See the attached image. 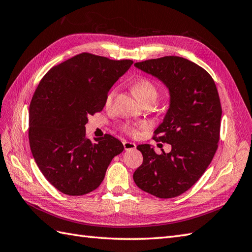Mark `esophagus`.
<instances>
[{"label":"esophagus","instance_id":"esophagus-1","mask_svg":"<svg viewBox=\"0 0 252 252\" xmlns=\"http://www.w3.org/2000/svg\"><path fill=\"white\" fill-rule=\"evenodd\" d=\"M123 147H125L126 151H132V149L136 148V145H135V143L125 141L123 142Z\"/></svg>","mask_w":252,"mask_h":252}]
</instances>
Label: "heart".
<instances>
[{
  "label": "heart",
  "mask_w": 252,
  "mask_h": 252,
  "mask_svg": "<svg viewBox=\"0 0 252 252\" xmlns=\"http://www.w3.org/2000/svg\"><path fill=\"white\" fill-rule=\"evenodd\" d=\"M132 91L134 95L137 97L138 100H141L142 103L146 100H153L155 101L158 96V88L157 85L155 84L152 80L146 79V78H141L137 79L136 81L133 83L132 85ZM115 96V91L112 90L110 92L107 94L106 99H105V104L106 106H109L112 101V98ZM123 130H125L126 133H129L131 135H136L137 131L130 125H126L123 126Z\"/></svg>",
  "instance_id": "b5f03b06"
}]
</instances>
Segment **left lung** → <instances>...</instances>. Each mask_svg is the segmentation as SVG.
<instances>
[{
    "label": "left lung",
    "mask_w": 252,
    "mask_h": 252,
    "mask_svg": "<svg viewBox=\"0 0 252 252\" xmlns=\"http://www.w3.org/2000/svg\"><path fill=\"white\" fill-rule=\"evenodd\" d=\"M134 66L169 90V109L154 138L170 144L171 152L157 155L149 144L138 145L143 163L133 180L148 194L173 198L189 189L215 157L220 140V97L210 74L183 57L165 56Z\"/></svg>",
    "instance_id": "left-lung-1"
}]
</instances>
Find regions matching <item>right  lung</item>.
<instances>
[{
	"instance_id": "obj_1",
	"label": "right lung",
	"mask_w": 252,
	"mask_h": 252,
	"mask_svg": "<svg viewBox=\"0 0 252 252\" xmlns=\"http://www.w3.org/2000/svg\"><path fill=\"white\" fill-rule=\"evenodd\" d=\"M133 63L82 53L50 69L29 108L32 156L45 179L63 194L81 196L97 189L123 144L105 134L85 136L89 116L103 110L112 85Z\"/></svg>"
}]
</instances>
